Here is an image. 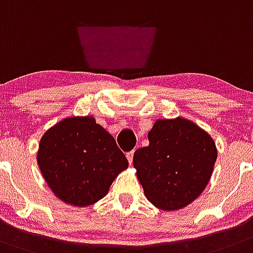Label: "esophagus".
<instances>
[{"label": "esophagus", "mask_w": 253, "mask_h": 253, "mask_svg": "<svg viewBox=\"0 0 253 253\" xmlns=\"http://www.w3.org/2000/svg\"><path fill=\"white\" fill-rule=\"evenodd\" d=\"M133 154H135V151H129L126 154V158H127V160H128L129 165H131L132 160H133Z\"/></svg>", "instance_id": "obj_1"}]
</instances>
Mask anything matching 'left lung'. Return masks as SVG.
Segmentation results:
<instances>
[{
  "mask_svg": "<svg viewBox=\"0 0 253 253\" xmlns=\"http://www.w3.org/2000/svg\"><path fill=\"white\" fill-rule=\"evenodd\" d=\"M147 138L149 146L133 155L145 197L161 211L189 206L211 180L218 155L214 140L183 117L156 120Z\"/></svg>",
  "mask_w": 253,
  "mask_h": 253,
  "instance_id": "obj_1",
  "label": "left lung"
}]
</instances>
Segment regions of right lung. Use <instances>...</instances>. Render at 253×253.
I'll use <instances>...</instances> for the list:
<instances>
[{"label":"right lung","instance_id":"1","mask_svg":"<svg viewBox=\"0 0 253 253\" xmlns=\"http://www.w3.org/2000/svg\"><path fill=\"white\" fill-rule=\"evenodd\" d=\"M38 165L58 199L84 208L106 197L120 172L128 168L110 132L93 116L65 117L40 138Z\"/></svg>","mask_w":253,"mask_h":253}]
</instances>
